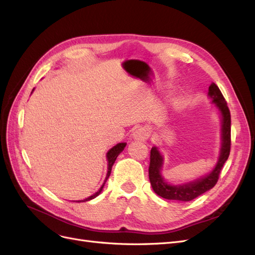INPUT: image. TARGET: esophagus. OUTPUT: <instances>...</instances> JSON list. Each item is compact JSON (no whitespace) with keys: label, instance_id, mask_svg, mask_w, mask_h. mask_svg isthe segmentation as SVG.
<instances>
[{"label":"esophagus","instance_id":"34e87169","mask_svg":"<svg viewBox=\"0 0 255 255\" xmlns=\"http://www.w3.org/2000/svg\"><path fill=\"white\" fill-rule=\"evenodd\" d=\"M150 135V129L145 127H138L134 129L133 132V138L136 140L144 141L146 138Z\"/></svg>","mask_w":255,"mask_h":255}]
</instances>
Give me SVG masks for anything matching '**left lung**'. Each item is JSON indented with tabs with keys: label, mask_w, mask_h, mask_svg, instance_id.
I'll return each instance as SVG.
<instances>
[{
	"label": "left lung",
	"mask_w": 255,
	"mask_h": 255,
	"mask_svg": "<svg viewBox=\"0 0 255 255\" xmlns=\"http://www.w3.org/2000/svg\"><path fill=\"white\" fill-rule=\"evenodd\" d=\"M207 97L212 100V103L218 111L221 129H220V151L216 165L212 170L196 180L184 182L181 184L169 183L161 174L164 166V156L160 153L158 146L154 145L151 149L149 179L151 186L156 195L167 200L187 202L201 196L204 192L212 189L218 181L222 166L225 165L231 149V115L229 107L221 91L215 83L208 87Z\"/></svg>",
	"instance_id": "8db88e82"
}]
</instances>
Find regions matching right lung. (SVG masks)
Masks as SVG:
<instances>
[{
	"instance_id": "obj_1",
	"label": "right lung",
	"mask_w": 255,
	"mask_h": 255,
	"mask_svg": "<svg viewBox=\"0 0 255 255\" xmlns=\"http://www.w3.org/2000/svg\"><path fill=\"white\" fill-rule=\"evenodd\" d=\"M34 89H35V88H34ZM34 89H33V91H34ZM33 91H32V94H33ZM126 145H127V142H119V143H117L116 145H114L112 149H110V150H109V152L106 153V159H107V173H106V177H105V180H104V183L102 184L101 188H100V189L96 192V194H94L92 196H90V197H88V198H86V199H84V200H78V201H76V202H86V201H89V200L95 199L96 197H98L100 194H101L102 190H103L104 185H105V183H106V181H107V179H109L110 175H111L112 168H113V165H114V163H115L116 158H117L119 154H120L123 150H125Z\"/></svg>"
}]
</instances>
